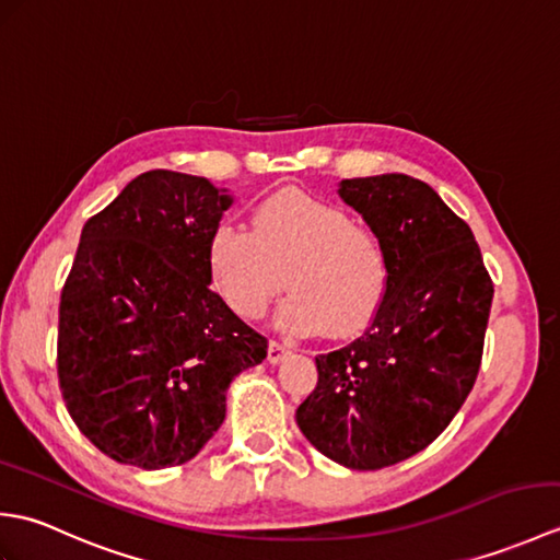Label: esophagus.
<instances>
[{
    "mask_svg": "<svg viewBox=\"0 0 560 560\" xmlns=\"http://www.w3.org/2000/svg\"><path fill=\"white\" fill-rule=\"evenodd\" d=\"M289 353V349L283 347V343H279V341H269V349H267V359H269V363H279V361H283V355Z\"/></svg>",
    "mask_w": 560,
    "mask_h": 560,
    "instance_id": "1",
    "label": "esophagus"
}]
</instances>
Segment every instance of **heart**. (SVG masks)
Masks as SVG:
<instances>
[{
	"label": "heart",
	"mask_w": 560,
	"mask_h": 560,
	"mask_svg": "<svg viewBox=\"0 0 560 560\" xmlns=\"http://www.w3.org/2000/svg\"><path fill=\"white\" fill-rule=\"evenodd\" d=\"M389 247L373 225L305 192L261 199L249 231L231 221L207 241L211 289L241 317H259L281 291L279 325L291 335L349 337L371 323L389 287Z\"/></svg>",
	"instance_id": "b5f03b06"
}]
</instances>
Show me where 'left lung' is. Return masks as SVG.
Listing matches in <instances>:
<instances>
[{
  "label": "left lung",
  "instance_id": "8db88e82",
  "mask_svg": "<svg viewBox=\"0 0 560 560\" xmlns=\"http://www.w3.org/2000/svg\"><path fill=\"white\" fill-rule=\"evenodd\" d=\"M389 247V287L359 339L317 355L295 421L343 467L371 471L428 447L477 383L493 281L474 233L431 185L401 173L339 183Z\"/></svg>",
  "mask_w": 560,
  "mask_h": 560
}]
</instances>
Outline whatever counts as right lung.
Here are the masks:
<instances>
[{
    "instance_id": "1",
    "label": "right lung",
    "mask_w": 560,
    "mask_h": 560,
    "mask_svg": "<svg viewBox=\"0 0 560 560\" xmlns=\"http://www.w3.org/2000/svg\"><path fill=\"white\" fill-rule=\"evenodd\" d=\"M233 205L207 177L149 171L83 225L59 299L57 377L103 455L185 464L225 419V389L267 339L209 289L207 241Z\"/></svg>"
}]
</instances>
